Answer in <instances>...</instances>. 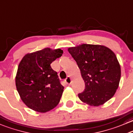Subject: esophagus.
I'll use <instances>...</instances> for the list:
<instances>
[{"label":"esophagus","mask_w":133,"mask_h":133,"mask_svg":"<svg viewBox=\"0 0 133 133\" xmlns=\"http://www.w3.org/2000/svg\"><path fill=\"white\" fill-rule=\"evenodd\" d=\"M65 82L68 84H71V78L70 77H68L66 78V79L65 80Z\"/></svg>","instance_id":"1"}]
</instances>
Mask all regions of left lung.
I'll return each mask as SVG.
<instances>
[{
    "label": "left lung",
    "mask_w": 133,
    "mask_h": 133,
    "mask_svg": "<svg viewBox=\"0 0 133 133\" xmlns=\"http://www.w3.org/2000/svg\"><path fill=\"white\" fill-rule=\"evenodd\" d=\"M77 62L85 83L78 94L83 103L98 107L111 99L119 86L121 68L114 52L101 45L82 44L68 49Z\"/></svg>",
    "instance_id": "8db88e82"
}]
</instances>
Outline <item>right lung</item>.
<instances>
[{"mask_svg": "<svg viewBox=\"0 0 133 133\" xmlns=\"http://www.w3.org/2000/svg\"><path fill=\"white\" fill-rule=\"evenodd\" d=\"M60 49L45 48L24 55L18 66L15 85L24 104L44 113L59 103L64 87L51 64L62 55Z\"/></svg>", "mask_w": 133, "mask_h": 133, "instance_id": "obj_1", "label": "right lung"}]
</instances>
